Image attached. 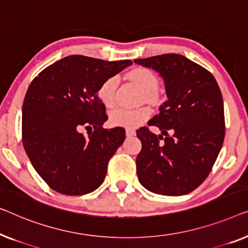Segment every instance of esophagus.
Here are the masks:
<instances>
[{
  "label": "esophagus",
  "mask_w": 248,
  "mask_h": 248,
  "mask_svg": "<svg viewBox=\"0 0 248 248\" xmlns=\"http://www.w3.org/2000/svg\"><path fill=\"white\" fill-rule=\"evenodd\" d=\"M125 135H127V137H131V136L136 135V131L134 130V129L127 128V129H125Z\"/></svg>",
  "instance_id": "1"
}]
</instances>
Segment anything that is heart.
Here are the masks:
<instances>
[{"mask_svg": "<svg viewBox=\"0 0 248 248\" xmlns=\"http://www.w3.org/2000/svg\"><path fill=\"white\" fill-rule=\"evenodd\" d=\"M128 78L142 91V99L148 102L155 103L158 101V78L151 69L138 67L129 72ZM118 86L117 76H110L101 83L97 89V96L106 107H111L114 103L116 90ZM151 116L147 108L141 107L137 109L128 108H116L109 114V120L113 125L125 128H136L145 123Z\"/></svg>", "mask_w": 248, "mask_h": 248, "instance_id": "obj_1", "label": "heart"}]
</instances>
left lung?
I'll return each mask as SVG.
<instances>
[{"label":"left lung","instance_id":"left-lung-1","mask_svg":"<svg viewBox=\"0 0 248 248\" xmlns=\"http://www.w3.org/2000/svg\"><path fill=\"white\" fill-rule=\"evenodd\" d=\"M134 62L159 73L167 95L151 120L162 135L147 127L137 130L141 141L136 159L139 182L157 194L192 192L207 179L224 142V102L218 83L210 72L182 55Z\"/></svg>","mask_w":248,"mask_h":248}]
</instances>
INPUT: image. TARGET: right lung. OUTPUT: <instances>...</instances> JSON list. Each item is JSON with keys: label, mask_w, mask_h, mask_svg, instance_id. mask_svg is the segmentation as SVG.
Wrapping results in <instances>:
<instances>
[{"label": "right lung", "mask_w": 248, "mask_h": 248, "mask_svg": "<svg viewBox=\"0 0 248 248\" xmlns=\"http://www.w3.org/2000/svg\"><path fill=\"white\" fill-rule=\"evenodd\" d=\"M131 64L73 55L31 82L22 107L23 147L41 179L58 193L83 195L103 183L125 131L102 128L108 117L97 89ZM83 126L93 129L88 138L79 132Z\"/></svg>", "instance_id": "right-lung-1"}]
</instances>
